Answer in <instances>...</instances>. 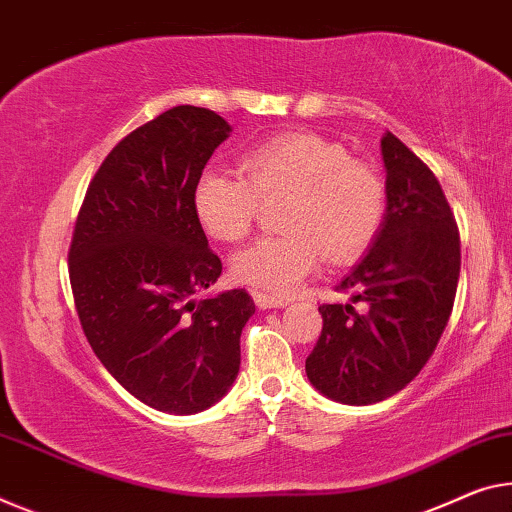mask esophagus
Instances as JSON below:
<instances>
[{
  "label": "esophagus",
  "instance_id": "34e87169",
  "mask_svg": "<svg viewBox=\"0 0 512 512\" xmlns=\"http://www.w3.org/2000/svg\"><path fill=\"white\" fill-rule=\"evenodd\" d=\"M251 297H254V302L258 309H277V306L288 304L283 297H274V295H267L263 290H251Z\"/></svg>",
  "mask_w": 512,
  "mask_h": 512
}]
</instances>
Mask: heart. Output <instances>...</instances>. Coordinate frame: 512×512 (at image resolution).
I'll return each instance as SVG.
<instances>
[{
	"mask_svg": "<svg viewBox=\"0 0 512 512\" xmlns=\"http://www.w3.org/2000/svg\"><path fill=\"white\" fill-rule=\"evenodd\" d=\"M240 174L203 171L192 203L201 229L238 242L254 226L261 201L286 199L279 235H265L231 258L235 281L272 295H290L320 267L355 261L387 219V183L368 162L316 132H286L242 157Z\"/></svg>",
	"mask_w": 512,
	"mask_h": 512,
	"instance_id": "heart-1",
	"label": "heart"
}]
</instances>
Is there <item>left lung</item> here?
<instances>
[{
    "label": "left lung",
    "mask_w": 512,
    "mask_h": 512,
    "mask_svg": "<svg viewBox=\"0 0 512 512\" xmlns=\"http://www.w3.org/2000/svg\"><path fill=\"white\" fill-rule=\"evenodd\" d=\"M387 219L336 290L320 304L322 332L306 375L322 396L371 405L405 389L426 366L451 318L460 277V233L442 185L396 135L382 139Z\"/></svg>",
    "instance_id": "obj_1"
}]
</instances>
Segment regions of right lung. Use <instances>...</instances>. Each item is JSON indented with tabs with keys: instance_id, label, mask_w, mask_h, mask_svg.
I'll return each mask as SVG.
<instances>
[{
	"instance_id": "add662e5",
	"label": "right lung",
	"mask_w": 512,
	"mask_h": 512,
	"mask_svg": "<svg viewBox=\"0 0 512 512\" xmlns=\"http://www.w3.org/2000/svg\"><path fill=\"white\" fill-rule=\"evenodd\" d=\"M231 125L178 105L139 125L102 160L68 251L89 345L125 391L169 414L215 405L240 371L247 290L194 300L222 274L192 194Z\"/></svg>"
}]
</instances>
